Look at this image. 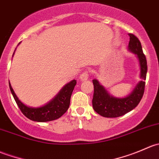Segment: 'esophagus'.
I'll return each mask as SVG.
<instances>
[{
    "label": "esophagus",
    "mask_w": 159,
    "mask_h": 159,
    "mask_svg": "<svg viewBox=\"0 0 159 159\" xmlns=\"http://www.w3.org/2000/svg\"><path fill=\"white\" fill-rule=\"evenodd\" d=\"M89 71L88 70H84V71H83L82 73L80 75V80L81 81H86V80L89 78Z\"/></svg>",
    "instance_id": "1"
}]
</instances>
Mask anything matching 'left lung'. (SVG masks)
<instances>
[{"instance_id": "left-lung-1", "label": "left lung", "mask_w": 159, "mask_h": 159, "mask_svg": "<svg viewBox=\"0 0 159 159\" xmlns=\"http://www.w3.org/2000/svg\"><path fill=\"white\" fill-rule=\"evenodd\" d=\"M129 35L130 41L128 48L129 51L134 53L138 57L142 80L136 84L131 94L125 98H117L111 95L98 80H92L94 84L93 108L98 115L105 118H117L131 111L139 105L145 91V80L146 79L148 70L146 57L142 51V44L139 38L132 34H129Z\"/></svg>"}]
</instances>
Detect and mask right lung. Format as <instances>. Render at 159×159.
I'll use <instances>...</instances> for the list:
<instances>
[{
    "label": "right lung",
    "mask_w": 159,
    "mask_h": 159,
    "mask_svg": "<svg viewBox=\"0 0 159 159\" xmlns=\"http://www.w3.org/2000/svg\"><path fill=\"white\" fill-rule=\"evenodd\" d=\"M76 80H72L60 90V91L54 98L51 99L46 105L38 108L27 106L26 105H25L17 97L10 82H9V87L16 103L18 105L22 113L27 118L32 121H38V122H46V121L57 119L67 111L70 105V96L75 89V86L76 85Z\"/></svg>",
    "instance_id": "1"
}]
</instances>
